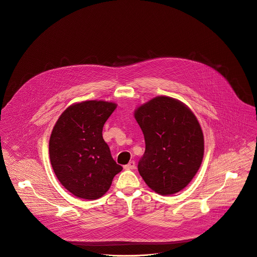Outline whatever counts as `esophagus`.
<instances>
[{
	"instance_id": "obj_1",
	"label": "esophagus",
	"mask_w": 257,
	"mask_h": 257,
	"mask_svg": "<svg viewBox=\"0 0 257 257\" xmlns=\"http://www.w3.org/2000/svg\"><path fill=\"white\" fill-rule=\"evenodd\" d=\"M123 167H124V169H125V170H132V169H135V168H136V162H135L134 160H132V161H130L126 165H124Z\"/></svg>"
}]
</instances>
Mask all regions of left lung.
Returning a JSON list of instances; mask_svg holds the SVG:
<instances>
[{"label":"left lung","mask_w":257,"mask_h":257,"mask_svg":"<svg viewBox=\"0 0 257 257\" xmlns=\"http://www.w3.org/2000/svg\"><path fill=\"white\" fill-rule=\"evenodd\" d=\"M146 141L139 161L145 182L160 195L184 189L199 170L204 155V137L195 114L183 103L156 97L136 110Z\"/></svg>","instance_id":"1"}]
</instances>
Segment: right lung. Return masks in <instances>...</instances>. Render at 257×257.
Here are the masks:
<instances>
[{
	"mask_svg": "<svg viewBox=\"0 0 257 257\" xmlns=\"http://www.w3.org/2000/svg\"><path fill=\"white\" fill-rule=\"evenodd\" d=\"M115 104L86 101L70 106L56 121L49 140L53 171L74 196L95 200L109 189L122 167L112 159L103 126Z\"/></svg>",
	"mask_w": 257,
	"mask_h": 257,
	"instance_id": "1",
	"label": "right lung"
}]
</instances>
